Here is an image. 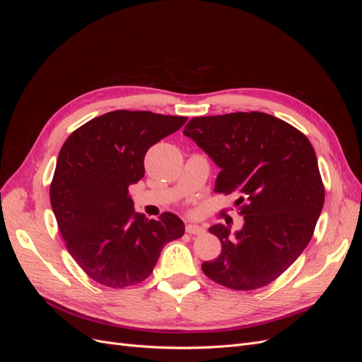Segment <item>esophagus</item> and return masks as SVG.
<instances>
[{
    "label": "esophagus",
    "mask_w": 362,
    "mask_h": 362,
    "mask_svg": "<svg viewBox=\"0 0 362 362\" xmlns=\"http://www.w3.org/2000/svg\"><path fill=\"white\" fill-rule=\"evenodd\" d=\"M185 231H187L189 234L192 235H201L205 233V229L199 225H193V223H189L187 226H185Z\"/></svg>",
    "instance_id": "34e87169"
}]
</instances>
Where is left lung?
Returning <instances> with one entry per match:
<instances>
[{
  "label": "left lung",
  "mask_w": 362,
  "mask_h": 362,
  "mask_svg": "<svg viewBox=\"0 0 362 362\" xmlns=\"http://www.w3.org/2000/svg\"><path fill=\"white\" fill-rule=\"evenodd\" d=\"M184 136L221 168L216 193L238 194L243 228L213 225L221 255L202 272L233 290H257L281 276L314 234L325 187L310 140L284 120L261 112L193 117Z\"/></svg>",
  "instance_id": "left-lung-1"
}]
</instances>
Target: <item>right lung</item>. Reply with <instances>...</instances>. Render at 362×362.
I'll return each instance as SVG.
<instances>
[{"instance_id": "obj_1", "label": "right lung", "mask_w": 362, "mask_h": 362, "mask_svg": "<svg viewBox=\"0 0 362 362\" xmlns=\"http://www.w3.org/2000/svg\"><path fill=\"white\" fill-rule=\"evenodd\" d=\"M187 117L116 110L98 116L64 141L49 198L66 249L86 275L104 287L145 281L164 245L182 237L172 213L157 221L134 211L128 193L145 175V154Z\"/></svg>"}]
</instances>
